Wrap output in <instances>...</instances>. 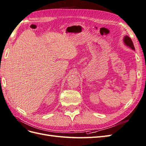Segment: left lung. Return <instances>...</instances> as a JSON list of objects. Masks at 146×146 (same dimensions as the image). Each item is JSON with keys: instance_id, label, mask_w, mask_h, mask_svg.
Segmentation results:
<instances>
[{"instance_id": "left-lung-1", "label": "left lung", "mask_w": 146, "mask_h": 146, "mask_svg": "<svg viewBox=\"0 0 146 146\" xmlns=\"http://www.w3.org/2000/svg\"><path fill=\"white\" fill-rule=\"evenodd\" d=\"M123 41H124V42H125V43L126 45H127L128 46L131 48L132 49L135 50V51L134 44H133V41H132L131 39L130 38V37L128 36H125L124 39H123Z\"/></svg>"}]
</instances>
